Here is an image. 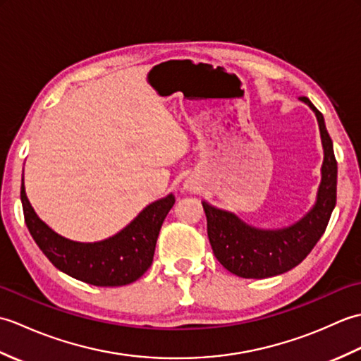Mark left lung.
<instances>
[{
  "label": "left lung",
  "instance_id": "left-lung-1",
  "mask_svg": "<svg viewBox=\"0 0 361 361\" xmlns=\"http://www.w3.org/2000/svg\"><path fill=\"white\" fill-rule=\"evenodd\" d=\"M302 102L315 113L324 152L317 200L302 219L286 228L260 229L248 225L234 212L202 202L214 255L228 271L240 278H271L301 264L324 234L335 208L336 159L334 144L327 133L323 114L309 99L304 97Z\"/></svg>",
  "mask_w": 361,
  "mask_h": 361
}]
</instances>
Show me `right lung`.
<instances>
[{"label":"right lung","instance_id":"right-lung-1","mask_svg":"<svg viewBox=\"0 0 361 361\" xmlns=\"http://www.w3.org/2000/svg\"><path fill=\"white\" fill-rule=\"evenodd\" d=\"M25 221L51 264L74 279L97 287L132 283L149 270L161 225L175 203L173 194L150 203L119 233L99 242H75L57 234L37 216L21 178Z\"/></svg>","mask_w":361,"mask_h":361}]
</instances>
